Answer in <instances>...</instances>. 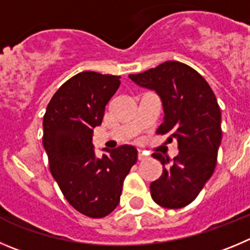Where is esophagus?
Returning a JSON list of instances; mask_svg holds the SVG:
<instances>
[{
	"label": "esophagus",
	"instance_id": "esophagus-1",
	"mask_svg": "<svg viewBox=\"0 0 250 250\" xmlns=\"http://www.w3.org/2000/svg\"><path fill=\"white\" fill-rule=\"evenodd\" d=\"M146 158V155L144 153H142V151H139L138 153V160H144Z\"/></svg>",
	"mask_w": 250,
	"mask_h": 250
}]
</instances>
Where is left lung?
<instances>
[{"mask_svg": "<svg viewBox=\"0 0 250 250\" xmlns=\"http://www.w3.org/2000/svg\"><path fill=\"white\" fill-rule=\"evenodd\" d=\"M129 79L159 95L165 116L157 133L178 141L179 154L172 160L153 154L163 164V174L150 184L151 199L165 208L188 206L213 174L222 141L213 91L195 69L172 60Z\"/></svg>", "mask_w": 250, "mask_h": 250, "instance_id": "left-lung-1", "label": "left lung"}]
</instances>
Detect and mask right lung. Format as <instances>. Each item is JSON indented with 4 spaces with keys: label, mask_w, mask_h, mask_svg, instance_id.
Returning a JSON list of instances; mask_svg holds the SVG:
<instances>
[{
    "label": "right lung",
    "mask_w": 250,
    "mask_h": 250,
    "mask_svg": "<svg viewBox=\"0 0 250 250\" xmlns=\"http://www.w3.org/2000/svg\"><path fill=\"white\" fill-rule=\"evenodd\" d=\"M121 76L83 71L62 83L43 118V146L53 178L76 211L102 218L120 204L123 181L137 163V149L121 146L97 158L93 128L120 87Z\"/></svg>",
    "instance_id": "right-lung-1"
}]
</instances>
